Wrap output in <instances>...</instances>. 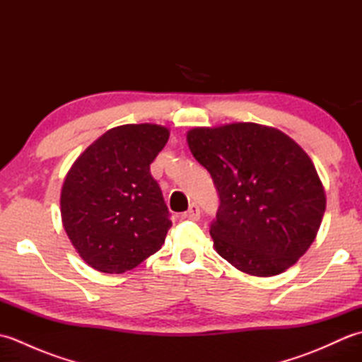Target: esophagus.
<instances>
[{
	"label": "esophagus",
	"instance_id": "esophagus-1",
	"mask_svg": "<svg viewBox=\"0 0 362 362\" xmlns=\"http://www.w3.org/2000/svg\"><path fill=\"white\" fill-rule=\"evenodd\" d=\"M183 216H185L187 219H199L201 218V209H199V206L196 205V204H191L189 205V209L183 213Z\"/></svg>",
	"mask_w": 362,
	"mask_h": 362
}]
</instances>
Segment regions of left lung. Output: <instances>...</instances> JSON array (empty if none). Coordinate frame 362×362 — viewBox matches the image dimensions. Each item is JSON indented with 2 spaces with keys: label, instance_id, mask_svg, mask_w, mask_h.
Wrapping results in <instances>:
<instances>
[{
  "label": "left lung",
  "instance_id": "8db88e82",
  "mask_svg": "<svg viewBox=\"0 0 362 362\" xmlns=\"http://www.w3.org/2000/svg\"><path fill=\"white\" fill-rule=\"evenodd\" d=\"M188 148L213 177V247L238 271L274 276L316 240L327 197L313 160L281 130L255 122L193 127Z\"/></svg>",
  "mask_w": 362,
  "mask_h": 362
}]
</instances>
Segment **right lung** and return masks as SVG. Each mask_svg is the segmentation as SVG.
I'll use <instances>...</instances> for the list:
<instances>
[{
  "instance_id": "obj_1",
  "label": "right lung",
  "mask_w": 362,
  "mask_h": 362,
  "mask_svg": "<svg viewBox=\"0 0 362 362\" xmlns=\"http://www.w3.org/2000/svg\"><path fill=\"white\" fill-rule=\"evenodd\" d=\"M169 129L124 124L76 158L60 191L65 232L86 263L104 274L132 271L160 250L171 221L149 165Z\"/></svg>"
}]
</instances>
